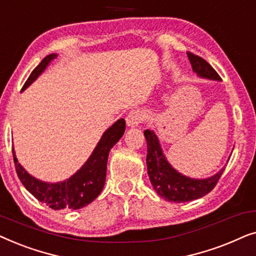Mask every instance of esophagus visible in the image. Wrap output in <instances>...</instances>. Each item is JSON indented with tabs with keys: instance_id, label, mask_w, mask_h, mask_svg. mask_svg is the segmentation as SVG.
<instances>
[{
	"instance_id": "1",
	"label": "esophagus",
	"mask_w": 256,
	"mask_h": 256,
	"mask_svg": "<svg viewBox=\"0 0 256 256\" xmlns=\"http://www.w3.org/2000/svg\"><path fill=\"white\" fill-rule=\"evenodd\" d=\"M142 120H143L142 112L135 110L129 112L127 118H126V124H127L128 127H136V126H138V124Z\"/></svg>"
}]
</instances>
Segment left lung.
Returning <instances> with one entry per match:
<instances>
[{
    "label": "left lung",
    "mask_w": 256,
    "mask_h": 256,
    "mask_svg": "<svg viewBox=\"0 0 256 256\" xmlns=\"http://www.w3.org/2000/svg\"><path fill=\"white\" fill-rule=\"evenodd\" d=\"M188 57L191 62L192 70L194 73H197L199 78L222 82V78L216 72V70L205 59L191 52H188ZM144 136L146 146H148L146 169H148L150 183L156 194L168 202H185L204 197L213 190L225 170V166H224L213 176L202 178V180L184 176L168 162L155 132L152 129H146Z\"/></svg>",
    "instance_id": "1"
}]
</instances>
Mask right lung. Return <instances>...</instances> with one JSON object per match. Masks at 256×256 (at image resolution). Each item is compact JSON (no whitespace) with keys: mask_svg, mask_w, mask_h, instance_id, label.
<instances>
[{"mask_svg":"<svg viewBox=\"0 0 256 256\" xmlns=\"http://www.w3.org/2000/svg\"><path fill=\"white\" fill-rule=\"evenodd\" d=\"M56 58H57V54H51L40 62V65L31 72L30 76L24 84L22 92L45 71L48 64ZM124 129L126 121L124 118H120L112 124L101 136L100 141L98 142L85 164L68 180L57 182V183H48V182H43L31 176L18 163L15 150L12 148L17 176L22 182L24 188L34 198L42 202H45L48 208L54 210H78L85 208L102 191L104 180H106L108 155H110V149L122 138Z\"/></svg>","mask_w":256,"mask_h":256,"instance_id":"right-lung-1","label":"right lung"}]
</instances>
